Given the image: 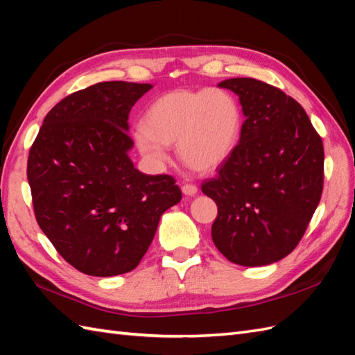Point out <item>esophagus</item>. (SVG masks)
Instances as JSON below:
<instances>
[{"mask_svg":"<svg viewBox=\"0 0 355 355\" xmlns=\"http://www.w3.org/2000/svg\"><path fill=\"white\" fill-rule=\"evenodd\" d=\"M181 191H183V193L187 195V196H193L198 192V187L192 183H186V184L181 186Z\"/></svg>","mask_w":355,"mask_h":355,"instance_id":"34e87169","label":"esophagus"}]
</instances>
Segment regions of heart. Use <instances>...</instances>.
Returning a JSON list of instances; mask_svg holds the SVG:
<instances>
[{"label":"heart","instance_id":"heart-1","mask_svg":"<svg viewBox=\"0 0 355 355\" xmlns=\"http://www.w3.org/2000/svg\"><path fill=\"white\" fill-rule=\"evenodd\" d=\"M241 131V107L227 90L177 89L150 104L135 140L155 164L166 160L168 145L177 144L180 159L189 168L211 172L233 154Z\"/></svg>","mask_w":355,"mask_h":355}]
</instances>
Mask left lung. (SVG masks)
Here are the masks:
<instances>
[{
	"label": "left lung",
	"instance_id": "left-lung-1",
	"mask_svg": "<svg viewBox=\"0 0 355 355\" xmlns=\"http://www.w3.org/2000/svg\"><path fill=\"white\" fill-rule=\"evenodd\" d=\"M219 87L239 96L241 140L201 191L218 205L211 239L241 266H265L300 243L324 189V145L306 110L282 89L255 78Z\"/></svg>",
	"mask_w": 355,
	"mask_h": 355
}]
</instances>
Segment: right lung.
<instances>
[{"instance_id":"add662e5","label":"right lung","mask_w":355,"mask_h":355,"mask_svg":"<svg viewBox=\"0 0 355 355\" xmlns=\"http://www.w3.org/2000/svg\"><path fill=\"white\" fill-rule=\"evenodd\" d=\"M151 85L104 81L68 95L44 119L27 178L40 230L77 270H133L160 216L181 200L172 175H146L128 157L131 107Z\"/></svg>"}]
</instances>
